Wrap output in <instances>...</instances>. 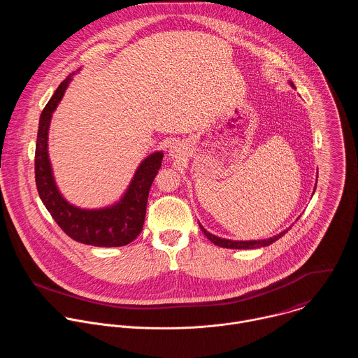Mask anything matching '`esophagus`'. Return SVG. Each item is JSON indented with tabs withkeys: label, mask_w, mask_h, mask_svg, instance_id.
<instances>
[{
	"label": "esophagus",
	"mask_w": 358,
	"mask_h": 358,
	"mask_svg": "<svg viewBox=\"0 0 358 358\" xmlns=\"http://www.w3.org/2000/svg\"><path fill=\"white\" fill-rule=\"evenodd\" d=\"M180 152H181V150H180V145H178V144L171 145V148H170V155H171L174 159H178V157H180Z\"/></svg>",
	"instance_id": "34e87169"
}]
</instances>
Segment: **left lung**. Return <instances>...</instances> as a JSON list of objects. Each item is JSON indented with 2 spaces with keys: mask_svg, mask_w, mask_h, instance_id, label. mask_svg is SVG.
<instances>
[{
  "mask_svg": "<svg viewBox=\"0 0 358 358\" xmlns=\"http://www.w3.org/2000/svg\"><path fill=\"white\" fill-rule=\"evenodd\" d=\"M290 85L293 86V83L290 82ZM317 184V181H316ZM199 228L201 231L203 232V235H206L213 243H215L217 246H221V248H229V249H255V248H262V246H268L271 243H273L275 241H278L279 238H282L290 228L282 231L280 234L272 236V238H268V239H261V241H231V239H225V238H220V236H215L213 234H210L206 228H203L201 224H199Z\"/></svg>",
  "mask_w": 358,
  "mask_h": 358,
  "instance_id": "8db88e82",
  "label": "left lung"
}]
</instances>
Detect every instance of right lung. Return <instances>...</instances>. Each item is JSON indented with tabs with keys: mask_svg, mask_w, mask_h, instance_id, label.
<instances>
[{
	"mask_svg": "<svg viewBox=\"0 0 358 358\" xmlns=\"http://www.w3.org/2000/svg\"><path fill=\"white\" fill-rule=\"evenodd\" d=\"M71 73L55 90L41 113L35 147V182L39 198L61 229L73 241L115 248L133 242L143 229L150 187L163 162V151L151 152L137 167L123 196L110 207L86 210L69 203L55 182L48 155V131L52 113L62 100L72 80Z\"/></svg>",
	"mask_w": 358,
	"mask_h": 358,
	"instance_id": "add662e5",
	"label": "right lung"
}]
</instances>
